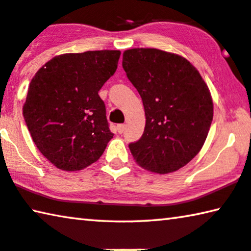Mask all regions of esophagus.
Here are the masks:
<instances>
[{"instance_id":"1","label":"esophagus","mask_w":251,"mask_h":251,"mask_svg":"<svg viewBox=\"0 0 251 251\" xmlns=\"http://www.w3.org/2000/svg\"><path fill=\"white\" fill-rule=\"evenodd\" d=\"M125 129H126V126H125V125H119V126H118V132H119V133H123V132H125Z\"/></svg>"}]
</instances>
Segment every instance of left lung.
<instances>
[{
    "label": "left lung",
    "instance_id": "1",
    "mask_svg": "<svg viewBox=\"0 0 251 251\" xmlns=\"http://www.w3.org/2000/svg\"><path fill=\"white\" fill-rule=\"evenodd\" d=\"M122 66L146 114L144 134L129 145L134 160L160 175L178 171L206 140L213 119L209 87L186 58L164 50L128 49Z\"/></svg>",
    "mask_w": 251,
    "mask_h": 251
}]
</instances>
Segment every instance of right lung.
<instances>
[{"label":"right lung","mask_w":251,"mask_h":251,"mask_svg":"<svg viewBox=\"0 0 251 251\" xmlns=\"http://www.w3.org/2000/svg\"><path fill=\"white\" fill-rule=\"evenodd\" d=\"M120 55V50L63 53L30 82L23 117L37 148L57 168H86L113 138L99 91L117 71Z\"/></svg>","instance_id":"add662e5"}]
</instances>
